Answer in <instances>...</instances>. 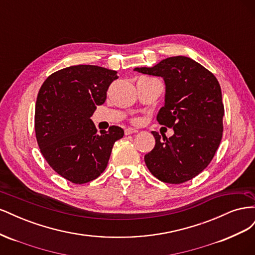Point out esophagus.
Here are the masks:
<instances>
[{
	"mask_svg": "<svg viewBox=\"0 0 255 255\" xmlns=\"http://www.w3.org/2000/svg\"><path fill=\"white\" fill-rule=\"evenodd\" d=\"M137 132H138V130L136 128H128L125 130L126 135H130V134H134V133H137Z\"/></svg>",
	"mask_w": 255,
	"mask_h": 255,
	"instance_id": "obj_1",
	"label": "esophagus"
}]
</instances>
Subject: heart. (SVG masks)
I'll return each mask as SVG.
<instances>
[{
	"instance_id": "b5f03b06",
	"label": "heart",
	"mask_w": 255,
	"mask_h": 255,
	"mask_svg": "<svg viewBox=\"0 0 255 255\" xmlns=\"http://www.w3.org/2000/svg\"><path fill=\"white\" fill-rule=\"evenodd\" d=\"M137 121H138V120H136V122H137Z\"/></svg>"
}]
</instances>
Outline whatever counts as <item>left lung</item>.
I'll list each match as a JSON object with an SVG mask.
<instances>
[{
    "label": "left lung",
    "mask_w": 255,
    "mask_h": 255,
    "mask_svg": "<svg viewBox=\"0 0 255 255\" xmlns=\"http://www.w3.org/2000/svg\"><path fill=\"white\" fill-rule=\"evenodd\" d=\"M134 70L164 79L165 105L157 121L174 130L169 138L152 132L155 146L144 155L146 167L165 183L194 179L211 163L222 138L225 107L217 79L186 56L168 57L154 67Z\"/></svg>",
    "instance_id": "1"
}]
</instances>
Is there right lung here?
Instances as JSON below:
<instances>
[{"instance_id": "add662e5", "label": "right lung", "mask_w": 255, "mask_h": 255, "mask_svg": "<svg viewBox=\"0 0 255 255\" xmlns=\"http://www.w3.org/2000/svg\"><path fill=\"white\" fill-rule=\"evenodd\" d=\"M117 71L78 65L51 74L40 87L35 106V132L50 167L74 184H85L105 170L115 141L125 135L113 126L97 133L90 117L106 100Z\"/></svg>"}]
</instances>
